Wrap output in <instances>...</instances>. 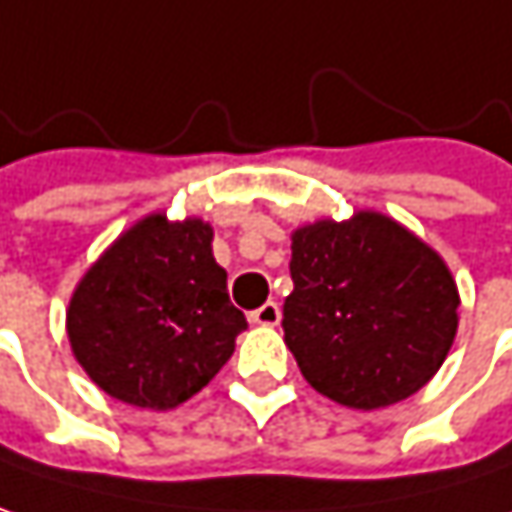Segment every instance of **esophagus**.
Wrapping results in <instances>:
<instances>
[{
  "label": "esophagus",
  "instance_id": "obj_1",
  "mask_svg": "<svg viewBox=\"0 0 512 512\" xmlns=\"http://www.w3.org/2000/svg\"><path fill=\"white\" fill-rule=\"evenodd\" d=\"M249 319H252L255 325H263V328H275V325L281 322V307H278L275 302L260 304L257 310L249 313Z\"/></svg>",
  "mask_w": 512,
  "mask_h": 512
}]
</instances>
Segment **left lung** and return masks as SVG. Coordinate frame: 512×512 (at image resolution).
<instances>
[{
    "mask_svg": "<svg viewBox=\"0 0 512 512\" xmlns=\"http://www.w3.org/2000/svg\"><path fill=\"white\" fill-rule=\"evenodd\" d=\"M284 343L316 393L378 410L422 390L457 334V284L431 246L360 210L293 234Z\"/></svg>",
    "mask_w": 512,
    "mask_h": 512,
    "instance_id": "1",
    "label": "left lung"
}]
</instances>
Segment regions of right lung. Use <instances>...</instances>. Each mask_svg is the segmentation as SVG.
I'll return each instance as SVG.
<instances>
[{"mask_svg":"<svg viewBox=\"0 0 512 512\" xmlns=\"http://www.w3.org/2000/svg\"><path fill=\"white\" fill-rule=\"evenodd\" d=\"M213 228L152 213L78 281L67 310L75 360L90 381L134 407L172 410L234 354L246 328L213 260Z\"/></svg>","mask_w":512,"mask_h":512,"instance_id":"1","label":"right lung"}]
</instances>
